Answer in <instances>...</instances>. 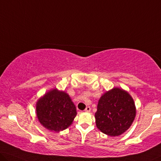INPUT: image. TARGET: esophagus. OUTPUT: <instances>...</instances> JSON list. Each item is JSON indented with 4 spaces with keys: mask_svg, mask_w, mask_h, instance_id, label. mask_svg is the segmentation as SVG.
<instances>
[{
    "mask_svg": "<svg viewBox=\"0 0 161 161\" xmlns=\"http://www.w3.org/2000/svg\"><path fill=\"white\" fill-rule=\"evenodd\" d=\"M90 110H91L90 107V106H87V107H86L85 110V112H90Z\"/></svg>",
    "mask_w": 161,
    "mask_h": 161,
    "instance_id": "34e87169",
    "label": "esophagus"
}]
</instances>
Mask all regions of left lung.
Wrapping results in <instances>:
<instances>
[{"instance_id":"obj_1","label":"left lung","mask_w":161,"mask_h":161,"mask_svg":"<svg viewBox=\"0 0 161 161\" xmlns=\"http://www.w3.org/2000/svg\"><path fill=\"white\" fill-rule=\"evenodd\" d=\"M135 105L129 93L114 88L100 98L95 117L97 127L108 136L121 135L132 124Z\"/></svg>"}]
</instances>
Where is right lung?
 Returning <instances> with one entry per match:
<instances>
[{
    "mask_svg": "<svg viewBox=\"0 0 161 161\" xmlns=\"http://www.w3.org/2000/svg\"><path fill=\"white\" fill-rule=\"evenodd\" d=\"M36 111L42 125L54 131L66 129L76 116V107L70 97L56 89L50 91L39 100Z\"/></svg>",
    "mask_w": 161,
    "mask_h": 161,
    "instance_id": "1",
    "label": "right lung"
}]
</instances>
